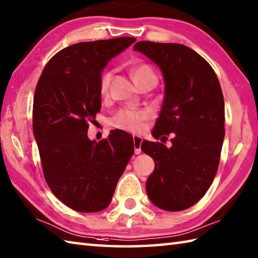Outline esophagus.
I'll return each mask as SVG.
<instances>
[{
  "instance_id": "esophagus-1",
  "label": "esophagus",
  "mask_w": 258,
  "mask_h": 258,
  "mask_svg": "<svg viewBox=\"0 0 258 258\" xmlns=\"http://www.w3.org/2000/svg\"><path fill=\"white\" fill-rule=\"evenodd\" d=\"M143 139L142 137H139V135H134L133 137V142H134V151L137 154L141 153V144H142Z\"/></svg>"
}]
</instances>
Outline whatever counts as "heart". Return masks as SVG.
<instances>
[{
	"mask_svg": "<svg viewBox=\"0 0 258 258\" xmlns=\"http://www.w3.org/2000/svg\"><path fill=\"white\" fill-rule=\"evenodd\" d=\"M132 78L133 80H138L140 78L154 76V73L151 69L147 65H141V67H137L132 70ZM111 80V72H107L101 77L100 80V92L101 95H106L108 92L109 83ZM147 118L143 111L134 110V109H123L117 113L114 117L113 124L121 130L130 131V132H140L142 131L144 126V120Z\"/></svg>",
	"mask_w": 258,
	"mask_h": 258,
	"instance_id": "1",
	"label": "heart"
}]
</instances>
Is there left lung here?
Returning a JSON list of instances; mask_svg holds the SVG:
<instances>
[{
	"label": "left lung",
	"instance_id": "obj_1",
	"mask_svg": "<svg viewBox=\"0 0 258 258\" xmlns=\"http://www.w3.org/2000/svg\"><path fill=\"white\" fill-rule=\"evenodd\" d=\"M133 50L156 64L165 81L153 138L172 133L170 148L147 140L141 144L156 165L147 193L159 209L186 210L203 198L218 171L224 140L221 87L211 65L185 45L139 41Z\"/></svg>",
	"mask_w": 258,
	"mask_h": 258
}]
</instances>
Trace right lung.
<instances>
[{
  "instance_id": "obj_1",
  "label": "right lung",
  "mask_w": 258,
  "mask_h": 258,
  "mask_svg": "<svg viewBox=\"0 0 258 258\" xmlns=\"http://www.w3.org/2000/svg\"><path fill=\"white\" fill-rule=\"evenodd\" d=\"M137 39L87 41L59 50L37 83L32 128L45 179L60 202L78 212L108 207L117 181L134 153L133 137L121 130L108 139L88 138L89 121L101 108V73Z\"/></svg>"
}]
</instances>
